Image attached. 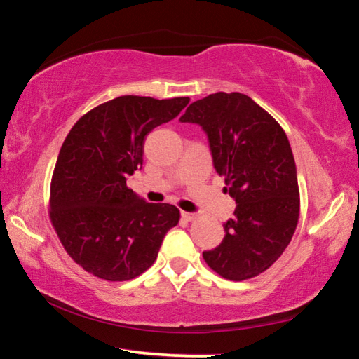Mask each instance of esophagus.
<instances>
[{"instance_id":"esophagus-1","label":"esophagus","mask_w":359,"mask_h":359,"mask_svg":"<svg viewBox=\"0 0 359 359\" xmlns=\"http://www.w3.org/2000/svg\"><path fill=\"white\" fill-rule=\"evenodd\" d=\"M180 215L184 217L187 222H191V220H194V218H196V214H194V212H187V210H182Z\"/></svg>"}]
</instances>
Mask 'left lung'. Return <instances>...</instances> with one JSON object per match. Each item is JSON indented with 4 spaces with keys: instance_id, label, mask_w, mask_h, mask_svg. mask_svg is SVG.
<instances>
[{
    "instance_id": "1",
    "label": "left lung",
    "mask_w": 359,
    "mask_h": 359,
    "mask_svg": "<svg viewBox=\"0 0 359 359\" xmlns=\"http://www.w3.org/2000/svg\"><path fill=\"white\" fill-rule=\"evenodd\" d=\"M199 125L209 141L215 171L236 201L223 223L222 244L203 252L217 274L245 280L276 263L299 218L296 163L282 126L242 93H214L194 101L180 117Z\"/></svg>"
}]
</instances>
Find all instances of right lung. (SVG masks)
<instances>
[{
	"instance_id": "add662e5",
	"label": "right lung",
	"mask_w": 359,
	"mask_h": 359,
	"mask_svg": "<svg viewBox=\"0 0 359 359\" xmlns=\"http://www.w3.org/2000/svg\"><path fill=\"white\" fill-rule=\"evenodd\" d=\"M190 98L118 96L77 120L60 149L50 218L69 257L111 282L131 280L155 263L179 223L171 204H151L126 187L142 168L149 133L171 121Z\"/></svg>"
}]
</instances>
